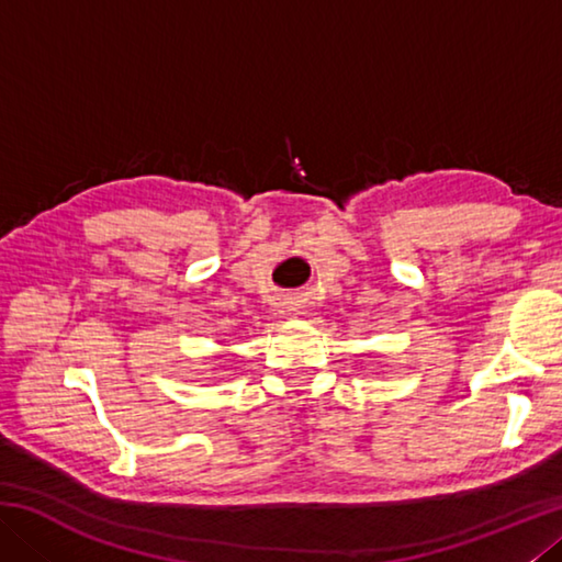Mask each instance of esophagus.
<instances>
[{"mask_svg": "<svg viewBox=\"0 0 562 562\" xmlns=\"http://www.w3.org/2000/svg\"><path fill=\"white\" fill-rule=\"evenodd\" d=\"M292 312H297V307H292Z\"/></svg>", "mask_w": 562, "mask_h": 562, "instance_id": "obj_1", "label": "esophagus"}]
</instances>
